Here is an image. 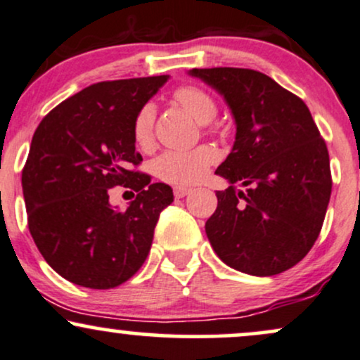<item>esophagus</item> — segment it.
Listing matches in <instances>:
<instances>
[{
    "label": "esophagus",
    "mask_w": 360,
    "mask_h": 360,
    "mask_svg": "<svg viewBox=\"0 0 360 360\" xmlns=\"http://www.w3.org/2000/svg\"><path fill=\"white\" fill-rule=\"evenodd\" d=\"M190 193V188L188 187H184V185H176L175 188H173V195H175L176 198H181L185 195H188Z\"/></svg>",
    "instance_id": "esophagus-1"
}]
</instances>
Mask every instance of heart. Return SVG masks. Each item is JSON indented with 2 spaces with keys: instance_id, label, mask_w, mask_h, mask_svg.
<instances>
[{
  "instance_id": "1",
  "label": "heart",
  "mask_w": 360,
  "mask_h": 360,
  "mask_svg": "<svg viewBox=\"0 0 360 360\" xmlns=\"http://www.w3.org/2000/svg\"><path fill=\"white\" fill-rule=\"evenodd\" d=\"M173 99L200 124L210 122L217 114L214 97L197 86L179 87L173 92ZM153 108L143 105L133 122V139L141 150H148L153 143ZM215 160L217 153L210 146H197L188 151H165L153 162V173L168 184L187 185L200 180Z\"/></svg>"
}]
</instances>
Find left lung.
Segmentation results:
<instances>
[{
	"label": "left lung",
	"instance_id": "8db88e82",
	"mask_svg": "<svg viewBox=\"0 0 360 360\" xmlns=\"http://www.w3.org/2000/svg\"><path fill=\"white\" fill-rule=\"evenodd\" d=\"M188 74L224 96L236 121L234 146L215 170L231 185L215 193L205 222L215 255L252 276L293 268L319 238L332 193L328 150L310 109L257 70Z\"/></svg>",
	"mask_w": 360,
	"mask_h": 360
}]
</instances>
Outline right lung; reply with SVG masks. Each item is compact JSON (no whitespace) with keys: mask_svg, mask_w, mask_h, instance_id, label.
<instances>
[{"mask_svg":"<svg viewBox=\"0 0 360 360\" xmlns=\"http://www.w3.org/2000/svg\"><path fill=\"white\" fill-rule=\"evenodd\" d=\"M168 75L92 84L53 108L32 138L21 172L28 229L50 268L74 285L116 288L145 263L160 212L173 202L165 184L134 170L139 109ZM137 198L122 213L108 188Z\"/></svg>","mask_w":360,"mask_h":360,"instance_id":"add662e5","label":"right lung"}]
</instances>
